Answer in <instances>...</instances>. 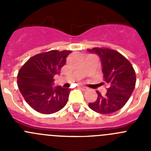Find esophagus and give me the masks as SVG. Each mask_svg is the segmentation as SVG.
I'll return each mask as SVG.
<instances>
[{"mask_svg":"<svg viewBox=\"0 0 151 151\" xmlns=\"http://www.w3.org/2000/svg\"><path fill=\"white\" fill-rule=\"evenodd\" d=\"M79 88L81 89V90H84V91H85V90H88V88H87V87H84V86H79Z\"/></svg>","mask_w":151,"mask_h":151,"instance_id":"esophagus-1","label":"esophagus"}]
</instances>
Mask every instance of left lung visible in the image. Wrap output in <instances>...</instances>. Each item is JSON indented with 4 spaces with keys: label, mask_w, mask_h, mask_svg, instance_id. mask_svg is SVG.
Here are the masks:
<instances>
[{
    "label": "left lung",
    "mask_w": 151,
    "mask_h": 151,
    "mask_svg": "<svg viewBox=\"0 0 151 151\" xmlns=\"http://www.w3.org/2000/svg\"><path fill=\"white\" fill-rule=\"evenodd\" d=\"M101 60L104 79L109 87L104 96L97 91L98 98L89 103V107L101 114L114 113L128 101L136 85V73L130 61L119 52L107 48L95 47L87 50Z\"/></svg>",
    "instance_id": "obj_1"
}]
</instances>
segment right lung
<instances>
[{
  "label": "right lung",
  "mask_w": 151,
  "mask_h": 151,
  "mask_svg": "<svg viewBox=\"0 0 151 151\" xmlns=\"http://www.w3.org/2000/svg\"><path fill=\"white\" fill-rule=\"evenodd\" d=\"M72 51L51 50L30 58L18 74V86L29 105L41 113L51 114L66 105L70 88L54 86V76L59 75Z\"/></svg>",
  "instance_id": "add662e5"
}]
</instances>
